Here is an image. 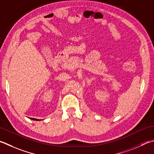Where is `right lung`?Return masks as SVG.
<instances>
[{
	"label": "right lung",
	"instance_id": "right-lung-1",
	"mask_svg": "<svg viewBox=\"0 0 154 154\" xmlns=\"http://www.w3.org/2000/svg\"><path fill=\"white\" fill-rule=\"evenodd\" d=\"M29 119H32V120H33V121H41V120L37 119H33V118H29Z\"/></svg>",
	"mask_w": 154,
	"mask_h": 154
}]
</instances>
